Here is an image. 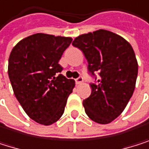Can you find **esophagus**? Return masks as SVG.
<instances>
[{
	"label": "esophagus",
	"instance_id": "obj_1",
	"mask_svg": "<svg viewBox=\"0 0 149 149\" xmlns=\"http://www.w3.org/2000/svg\"><path fill=\"white\" fill-rule=\"evenodd\" d=\"M84 81V78L81 77V76H80V77H78L77 79H75V83L77 84H81V83Z\"/></svg>",
	"mask_w": 149,
	"mask_h": 149
}]
</instances>
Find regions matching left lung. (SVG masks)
I'll use <instances>...</instances> for the list:
<instances>
[{"label":"left lung","instance_id":"8db88e82","mask_svg":"<svg viewBox=\"0 0 149 149\" xmlns=\"http://www.w3.org/2000/svg\"><path fill=\"white\" fill-rule=\"evenodd\" d=\"M72 44L84 52L90 74H99L83 102L85 113L96 123H109L122 114L133 94L138 75L134 50L122 36L104 29L81 34Z\"/></svg>","mask_w":149,"mask_h":149}]
</instances>
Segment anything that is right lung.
<instances>
[{
  "instance_id": "1",
  "label": "right lung",
  "mask_w": 149,
  "mask_h": 149,
  "mask_svg": "<svg viewBox=\"0 0 149 149\" xmlns=\"http://www.w3.org/2000/svg\"><path fill=\"white\" fill-rule=\"evenodd\" d=\"M71 37L34 33L12 49L8 74L17 100L36 123L50 125L63 115L75 83L66 79L58 64Z\"/></svg>"
}]
</instances>
